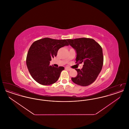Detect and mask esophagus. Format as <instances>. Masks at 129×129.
I'll return each instance as SVG.
<instances>
[{
  "label": "esophagus",
  "mask_w": 129,
  "mask_h": 129,
  "mask_svg": "<svg viewBox=\"0 0 129 129\" xmlns=\"http://www.w3.org/2000/svg\"><path fill=\"white\" fill-rule=\"evenodd\" d=\"M66 69H67V70H68V71H71V70H72V69H71V68H70L69 67H66Z\"/></svg>",
  "instance_id": "1"
}]
</instances>
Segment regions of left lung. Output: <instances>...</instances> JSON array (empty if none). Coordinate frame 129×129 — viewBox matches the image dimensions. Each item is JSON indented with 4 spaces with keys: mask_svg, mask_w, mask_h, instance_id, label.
Masks as SVG:
<instances>
[{
    "mask_svg": "<svg viewBox=\"0 0 129 129\" xmlns=\"http://www.w3.org/2000/svg\"><path fill=\"white\" fill-rule=\"evenodd\" d=\"M69 44L76 50V63H84L81 70L75 69L77 75L72 77L75 84L87 86L93 83L98 76L103 67L104 56L101 45L94 40L81 38L67 39Z\"/></svg>",
    "mask_w": 129,
    "mask_h": 129,
    "instance_id": "1",
    "label": "left lung"
}]
</instances>
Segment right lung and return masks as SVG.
Here are the masks:
<instances>
[{
    "label": "right lung",
    "mask_w": 129,
    "mask_h": 129,
    "mask_svg": "<svg viewBox=\"0 0 129 129\" xmlns=\"http://www.w3.org/2000/svg\"><path fill=\"white\" fill-rule=\"evenodd\" d=\"M67 40L45 38L34 42L31 45L26 63L32 77L40 84L50 85L58 79L64 68L50 66V61L56 56L59 49L69 45Z\"/></svg>",
    "instance_id": "add662e5"
}]
</instances>
